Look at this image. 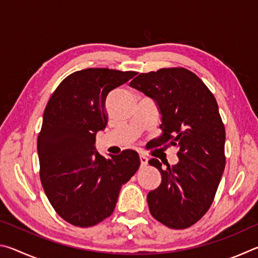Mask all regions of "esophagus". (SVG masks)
Returning <instances> with one entry per match:
<instances>
[{"mask_svg": "<svg viewBox=\"0 0 258 258\" xmlns=\"http://www.w3.org/2000/svg\"><path fill=\"white\" fill-rule=\"evenodd\" d=\"M140 161H141V167H146L148 164V158L145 155H140Z\"/></svg>", "mask_w": 258, "mask_h": 258, "instance_id": "esophagus-1", "label": "esophagus"}]
</instances>
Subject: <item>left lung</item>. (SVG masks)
Segmentation results:
<instances>
[{
    "mask_svg": "<svg viewBox=\"0 0 258 258\" xmlns=\"http://www.w3.org/2000/svg\"><path fill=\"white\" fill-rule=\"evenodd\" d=\"M154 100L161 116L159 145L177 148L178 163L161 168V182L147 196L151 215L172 229H185L211 207L224 172L225 128L215 98L194 73L164 68L140 74L130 83Z\"/></svg>",
    "mask_w": 258,
    "mask_h": 258,
    "instance_id": "left-lung-1",
    "label": "left lung"
}]
</instances>
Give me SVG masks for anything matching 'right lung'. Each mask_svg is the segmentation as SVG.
<instances>
[{"instance_id": "right-lung-1", "label": "right lung", "mask_w": 258, "mask_h": 258, "mask_svg": "<svg viewBox=\"0 0 258 258\" xmlns=\"http://www.w3.org/2000/svg\"><path fill=\"white\" fill-rule=\"evenodd\" d=\"M135 75L108 68L76 72L46 104L37 139L41 182L52 207L73 225L87 228L110 216L121 186L138 171L137 151L106 158L95 150V135L108 121V94Z\"/></svg>"}]
</instances>
